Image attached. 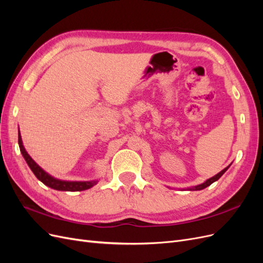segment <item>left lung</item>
<instances>
[{
    "label": "left lung",
    "mask_w": 263,
    "mask_h": 263,
    "mask_svg": "<svg viewBox=\"0 0 263 263\" xmlns=\"http://www.w3.org/2000/svg\"><path fill=\"white\" fill-rule=\"evenodd\" d=\"M232 164V163H230ZM230 164L228 165V166H226V168L224 169V170H221L220 172H218L216 176H214V177H212V178H210V179H208L206 180L205 182H203V183H201V184H198V185H195V186H191V187H186V189H182V190H187V191H201V190H203V189H205V187H208V186H210L212 183H214L215 181H217L222 174H224L227 170H228V168L230 166Z\"/></svg>",
    "instance_id": "obj_1"
}]
</instances>
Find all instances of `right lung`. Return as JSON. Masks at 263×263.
I'll list each match as a JSON object with an SVG mask.
<instances>
[{
  "instance_id": "obj_1",
  "label": "right lung",
  "mask_w": 263,
  "mask_h": 263,
  "mask_svg": "<svg viewBox=\"0 0 263 263\" xmlns=\"http://www.w3.org/2000/svg\"><path fill=\"white\" fill-rule=\"evenodd\" d=\"M18 146L21 149V153L25 159L26 163L28 164V166L30 168V170L33 171V173L36 176V178L42 181L45 185L49 186L53 190L57 191H69V192H77V191H84L87 189H91L92 186H94L97 183L99 182V180H93V181H66V180H60L57 178H53L52 176L48 172H46L43 168H41L31 158L28 153L26 151L25 147L23 145V140H22V136L21 133L18 130Z\"/></svg>"
}]
</instances>
